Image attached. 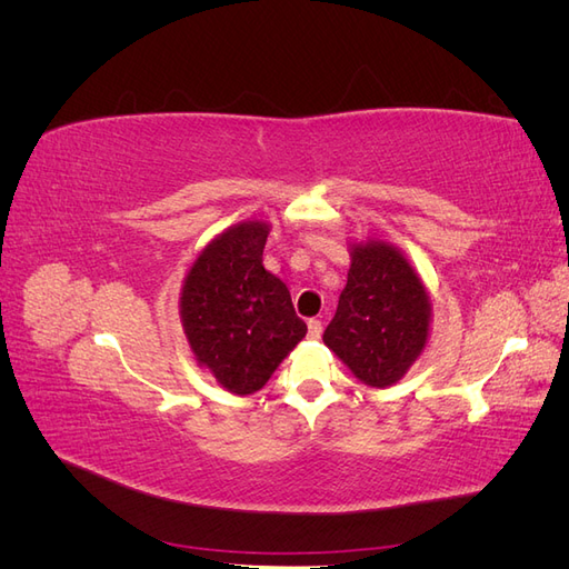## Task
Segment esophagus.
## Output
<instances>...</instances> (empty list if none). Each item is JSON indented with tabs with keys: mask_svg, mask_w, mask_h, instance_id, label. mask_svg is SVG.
Segmentation results:
<instances>
[{
	"mask_svg": "<svg viewBox=\"0 0 569 569\" xmlns=\"http://www.w3.org/2000/svg\"><path fill=\"white\" fill-rule=\"evenodd\" d=\"M320 335H322V322L320 320H308V337L311 339H320Z\"/></svg>",
	"mask_w": 569,
	"mask_h": 569,
	"instance_id": "esophagus-1",
	"label": "esophagus"
}]
</instances>
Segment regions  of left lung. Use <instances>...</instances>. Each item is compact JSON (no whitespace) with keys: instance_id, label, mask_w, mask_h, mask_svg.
Listing matches in <instances>:
<instances>
[{"instance_id":"left-lung-1","label":"left lung","mask_w":569,"mask_h":569,"mask_svg":"<svg viewBox=\"0 0 569 569\" xmlns=\"http://www.w3.org/2000/svg\"><path fill=\"white\" fill-rule=\"evenodd\" d=\"M351 268L325 347L356 380L393 387L422 356L432 330V299L408 256L380 237L351 239Z\"/></svg>"}]
</instances>
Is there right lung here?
Listing matches in <instances>:
<instances>
[{"label":"right lung","instance_id":"obj_1","mask_svg":"<svg viewBox=\"0 0 569 569\" xmlns=\"http://www.w3.org/2000/svg\"><path fill=\"white\" fill-rule=\"evenodd\" d=\"M266 220H242L216 234L180 289V322L197 366L234 396L263 389L306 337L287 284L266 270Z\"/></svg>","mask_w":569,"mask_h":569}]
</instances>
